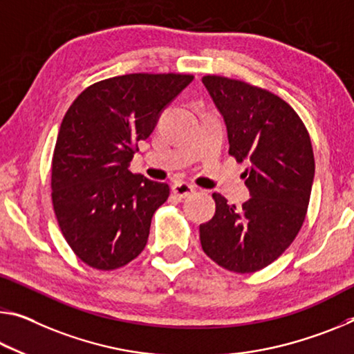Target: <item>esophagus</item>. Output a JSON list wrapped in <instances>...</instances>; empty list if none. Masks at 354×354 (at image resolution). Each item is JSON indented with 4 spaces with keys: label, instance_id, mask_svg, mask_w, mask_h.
Returning a JSON list of instances; mask_svg holds the SVG:
<instances>
[{
    "label": "esophagus",
    "instance_id": "obj_1",
    "mask_svg": "<svg viewBox=\"0 0 354 354\" xmlns=\"http://www.w3.org/2000/svg\"><path fill=\"white\" fill-rule=\"evenodd\" d=\"M171 190H173V194L176 195V197L186 198V197H189V195H192L195 192V187L192 186V184H189V183L176 181L171 186Z\"/></svg>",
    "mask_w": 354,
    "mask_h": 354
}]
</instances>
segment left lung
<instances>
[{
  "instance_id": "obj_1",
  "label": "left lung",
  "mask_w": 354,
  "mask_h": 354,
  "mask_svg": "<svg viewBox=\"0 0 354 354\" xmlns=\"http://www.w3.org/2000/svg\"><path fill=\"white\" fill-rule=\"evenodd\" d=\"M227 124L230 151L248 162L252 197L241 207L212 194L216 214L200 225L205 254L238 274L271 265L298 236L310 200L315 160L298 113L276 94L221 75L201 78Z\"/></svg>"
}]
</instances>
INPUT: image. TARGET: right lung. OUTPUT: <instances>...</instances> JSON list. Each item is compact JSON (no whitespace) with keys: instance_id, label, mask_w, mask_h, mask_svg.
Listing matches in <instances>:
<instances>
[{"instance_id":"obj_1","label":"right lung","mask_w":354,"mask_h":354,"mask_svg":"<svg viewBox=\"0 0 354 354\" xmlns=\"http://www.w3.org/2000/svg\"><path fill=\"white\" fill-rule=\"evenodd\" d=\"M194 80L186 74H127L88 86L61 122L52 159V201L64 239L83 263L111 271L137 258L165 183L129 171L140 140Z\"/></svg>"}]
</instances>
